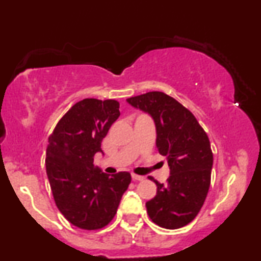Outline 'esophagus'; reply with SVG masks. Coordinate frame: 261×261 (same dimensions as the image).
<instances>
[{
  "mask_svg": "<svg viewBox=\"0 0 261 261\" xmlns=\"http://www.w3.org/2000/svg\"><path fill=\"white\" fill-rule=\"evenodd\" d=\"M131 176H133V180H134V181H142L143 179H145V176L137 175V174H133Z\"/></svg>",
  "mask_w": 261,
  "mask_h": 261,
  "instance_id": "esophagus-1",
  "label": "esophagus"
}]
</instances>
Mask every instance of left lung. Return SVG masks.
I'll use <instances>...</instances> for the list:
<instances>
[{
  "label": "left lung",
  "instance_id": "8db88e82",
  "mask_svg": "<svg viewBox=\"0 0 261 261\" xmlns=\"http://www.w3.org/2000/svg\"><path fill=\"white\" fill-rule=\"evenodd\" d=\"M126 100L152 116L155 145L170 169L166 184L153 179L157 194L146 202L148 216L163 228H181L197 216L208 193L214 154L207 134L190 110L166 93L148 92Z\"/></svg>",
  "mask_w": 261,
  "mask_h": 261
}]
</instances>
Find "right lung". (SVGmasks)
<instances>
[{"label": "right lung", "instance_id": "right-lung-1", "mask_svg": "<svg viewBox=\"0 0 261 261\" xmlns=\"http://www.w3.org/2000/svg\"><path fill=\"white\" fill-rule=\"evenodd\" d=\"M119 101L87 98L60 119L49 136L46 174L56 206L79 228L94 230L113 220L131 182L127 172L109 175L95 168L94 154L120 116Z\"/></svg>", "mask_w": 261, "mask_h": 261}]
</instances>
